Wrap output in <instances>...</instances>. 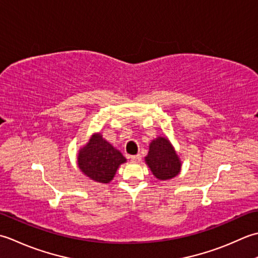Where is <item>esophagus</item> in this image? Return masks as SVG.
I'll use <instances>...</instances> for the list:
<instances>
[{
    "mask_svg": "<svg viewBox=\"0 0 258 258\" xmlns=\"http://www.w3.org/2000/svg\"><path fill=\"white\" fill-rule=\"evenodd\" d=\"M130 160H131V162H139L140 160H141V157H140V155H135V156H131L130 157Z\"/></svg>",
    "mask_w": 258,
    "mask_h": 258,
    "instance_id": "obj_1",
    "label": "esophagus"
}]
</instances>
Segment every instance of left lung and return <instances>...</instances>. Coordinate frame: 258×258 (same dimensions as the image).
Returning a JSON list of instances; mask_svg holds the SVG:
<instances>
[{
  "label": "left lung",
  "instance_id": "8db88e82",
  "mask_svg": "<svg viewBox=\"0 0 258 258\" xmlns=\"http://www.w3.org/2000/svg\"><path fill=\"white\" fill-rule=\"evenodd\" d=\"M146 165L157 179L168 180L176 177L181 170V160L167 137L159 136L151 140Z\"/></svg>",
  "mask_w": 258,
  "mask_h": 258
}]
</instances>
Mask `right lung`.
<instances>
[{"mask_svg":"<svg viewBox=\"0 0 258 258\" xmlns=\"http://www.w3.org/2000/svg\"><path fill=\"white\" fill-rule=\"evenodd\" d=\"M127 162L123 155L103 138L101 133H94L78 152V167L82 173L99 183H109L113 179L120 165Z\"/></svg>","mask_w":258,"mask_h":258,"instance_id":"1","label":"right lung"}]
</instances>
